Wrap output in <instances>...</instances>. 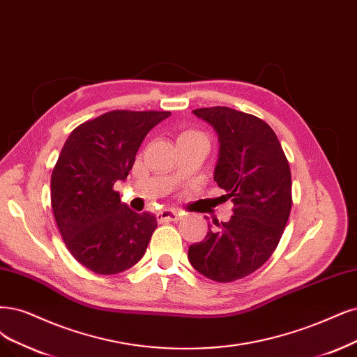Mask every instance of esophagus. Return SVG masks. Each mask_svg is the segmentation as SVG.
<instances>
[{
    "label": "esophagus",
    "mask_w": 357,
    "mask_h": 357,
    "mask_svg": "<svg viewBox=\"0 0 357 357\" xmlns=\"http://www.w3.org/2000/svg\"><path fill=\"white\" fill-rule=\"evenodd\" d=\"M181 219V213H178L176 210H163L157 215V220L160 223L165 222H170V220H179Z\"/></svg>",
    "instance_id": "obj_1"
}]
</instances>
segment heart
Wrapping results in <instances>:
<instances>
[{"mask_svg":"<svg viewBox=\"0 0 357 357\" xmlns=\"http://www.w3.org/2000/svg\"><path fill=\"white\" fill-rule=\"evenodd\" d=\"M192 135H202V134H200V132H197V130H185V132H182L179 138H182V137H192Z\"/></svg>","mask_w":357,"mask_h":357,"instance_id":"1","label":"heart"}]
</instances>
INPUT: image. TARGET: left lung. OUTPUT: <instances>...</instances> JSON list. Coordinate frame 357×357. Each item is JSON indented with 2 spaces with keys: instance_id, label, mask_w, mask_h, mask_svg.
<instances>
[{
  "instance_id": "obj_1",
  "label": "left lung",
  "mask_w": 357,
  "mask_h": 357,
  "mask_svg": "<svg viewBox=\"0 0 357 357\" xmlns=\"http://www.w3.org/2000/svg\"><path fill=\"white\" fill-rule=\"evenodd\" d=\"M194 114L212 125L220 142L215 181L234 203L228 222H215L202 243L188 248L194 269L208 280L232 282L257 271L278 245L293 206L291 170L273 129L261 119L229 107Z\"/></svg>"
}]
</instances>
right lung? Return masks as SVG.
<instances>
[{
	"label": "right lung",
	"mask_w": 357,
	"mask_h": 357,
	"mask_svg": "<svg viewBox=\"0 0 357 357\" xmlns=\"http://www.w3.org/2000/svg\"><path fill=\"white\" fill-rule=\"evenodd\" d=\"M170 112L112 110L72 130L51 175V206L70 255L98 275H114L141 260L157 228L114 191L134 166L145 135Z\"/></svg>",
	"instance_id": "add662e5"
}]
</instances>
